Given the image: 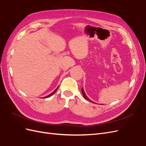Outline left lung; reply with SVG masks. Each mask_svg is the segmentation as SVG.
I'll return each mask as SVG.
<instances>
[{
    "label": "left lung",
    "instance_id": "left-lung-1",
    "mask_svg": "<svg viewBox=\"0 0 146 146\" xmlns=\"http://www.w3.org/2000/svg\"><path fill=\"white\" fill-rule=\"evenodd\" d=\"M82 94H83V97H84V98H85V99H86V100H89V101L91 102L92 103H94L93 102L91 101L90 99H88V97L86 96V94H85V92H84V90H83V88H82Z\"/></svg>",
    "mask_w": 146,
    "mask_h": 146
}]
</instances>
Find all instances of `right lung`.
<instances>
[{
  "label": "right lung",
  "instance_id": "right-lung-1",
  "mask_svg": "<svg viewBox=\"0 0 146 146\" xmlns=\"http://www.w3.org/2000/svg\"><path fill=\"white\" fill-rule=\"evenodd\" d=\"M58 88H56V90H55V91H54V92H52V93H51V94H50L49 95H48V96H47L44 97V98H48V97H50V96H52V94H54L55 93V91H56L57 90V89H58Z\"/></svg>",
  "mask_w": 146,
  "mask_h": 146
}]
</instances>
